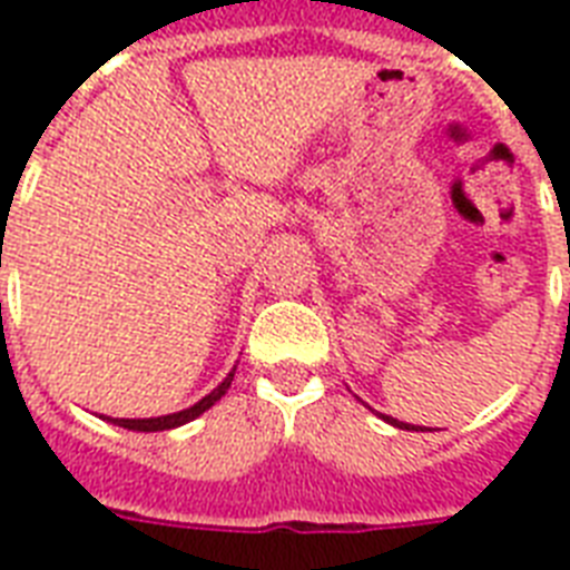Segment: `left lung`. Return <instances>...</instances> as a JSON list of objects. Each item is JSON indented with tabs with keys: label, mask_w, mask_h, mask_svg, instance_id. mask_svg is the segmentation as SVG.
Returning <instances> with one entry per match:
<instances>
[{
	"label": "left lung",
	"mask_w": 570,
	"mask_h": 570,
	"mask_svg": "<svg viewBox=\"0 0 570 570\" xmlns=\"http://www.w3.org/2000/svg\"><path fill=\"white\" fill-rule=\"evenodd\" d=\"M381 420H384V423H390V425H396V429H407V432H416L411 423H399V420H393V416H387V414H381Z\"/></svg>",
	"instance_id": "8db88e82"
}]
</instances>
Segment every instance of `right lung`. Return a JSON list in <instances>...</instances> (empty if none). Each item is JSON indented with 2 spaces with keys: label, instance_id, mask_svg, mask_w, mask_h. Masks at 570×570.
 <instances>
[{
  "label": "right lung",
  "instance_id": "obj_1",
  "mask_svg": "<svg viewBox=\"0 0 570 570\" xmlns=\"http://www.w3.org/2000/svg\"><path fill=\"white\" fill-rule=\"evenodd\" d=\"M233 373H236V366H233L230 373H227V379L218 384L215 390H209L200 402H195L191 407H183V411H177V414H165V416H145V420H111L109 416V423L120 425V429H129V432H168V429H177V425H186L191 423L195 416H200L204 411H209V407L218 402V399L227 393V387H230V381H233Z\"/></svg>",
  "mask_w": 570,
  "mask_h": 570
}]
</instances>
